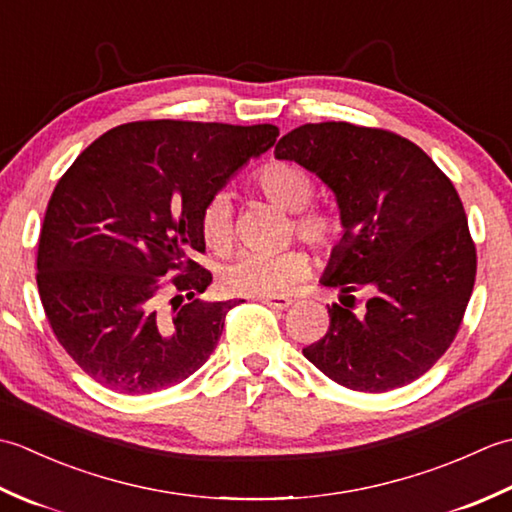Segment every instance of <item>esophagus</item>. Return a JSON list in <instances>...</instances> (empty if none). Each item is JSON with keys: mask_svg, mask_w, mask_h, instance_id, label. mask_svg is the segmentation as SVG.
I'll return each mask as SVG.
<instances>
[{"mask_svg": "<svg viewBox=\"0 0 512 512\" xmlns=\"http://www.w3.org/2000/svg\"><path fill=\"white\" fill-rule=\"evenodd\" d=\"M262 303L268 308H273V310H286L292 303V299H288V297H264Z\"/></svg>", "mask_w": 512, "mask_h": 512, "instance_id": "obj_1", "label": "esophagus"}]
</instances>
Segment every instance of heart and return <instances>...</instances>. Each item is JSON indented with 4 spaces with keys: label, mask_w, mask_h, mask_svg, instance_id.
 Wrapping results in <instances>:
<instances>
[{
    "label": "heart",
    "mask_w": 512,
    "mask_h": 512,
    "mask_svg": "<svg viewBox=\"0 0 512 512\" xmlns=\"http://www.w3.org/2000/svg\"><path fill=\"white\" fill-rule=\"evenodd\" d=\"M255 187L279 209L292 211V228L301 242L328 253L341 244L345 220L330 206L310 204L317 191L312 173L295 162L275 160L255 173ZM204 244L215 253H226L233 242L231 202L215 193L200 213ZM308 257L299 248L277 255L242 253L222 270V288L235 297H279L308 275Z\"/></svg>",
    "instance_id": "1"
}]
</instances>
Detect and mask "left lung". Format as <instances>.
Masks as SVG:
<instances>
[{
	"label": "left lung",
	"instance_id": "left-lung-1",
	"mask_svg": "<svg viewBox=\"0 0 512 512\" xmlns=\"http://www.w3.org/2000/svg\"><path fill=\"white\" fill-rule=\"evenodd\" d=\"M336 193L345 235L323 284L343 292L303 356L347 389L383 394L427 374L469 306L477 253L458 191L424 151L389 129L306 123L275 147ZM370 292L353 312L356 291Z\"/></svg>",
	"mask_w": 512,
	"mask_h": 512
}]
</instances>
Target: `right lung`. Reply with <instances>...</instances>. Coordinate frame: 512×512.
<instances>
[{"instance_id":"1","label":"right lung","mask_w":512,"mask_h":512,"mask_svg":"<svg viewBox=\"0 0 512 512\" xmlns=\"http://www.w3.org/2000/svg\"><path fill=\"white\" fill-rule=\"evenodd\" d=\"M277 136L268 123L136 121L63 173L43 217L37 288L54 336L96 383L154 394L206 363L235 301L195 299L213 281L193 259L204 253L200 213Z\"/></svg>"}]
</instances>
